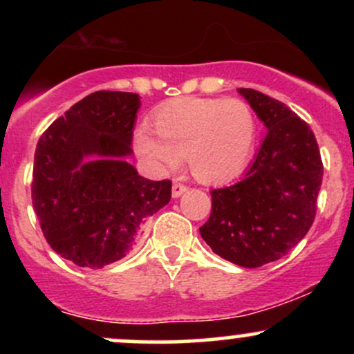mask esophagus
Returning a JSON list of instances; mask_svg holds the SVG:
<instances>
[{
  "label": "esophagus",
  "mask_w": 354,
  "mask_h": 354,
  "mask_svg": "<svg viewBox=\"0 0 354 354\" xmlns=\"http://www.w3.org/2000/svg\"><path fill=\"white\" fill-rule=\"evenodd\" d=\"M186 191H188V186L181 185V183H174L173 189H171V194H173V198H180L181 194L186 193Z\"/></svg>",
  "instance_id": "obj_1"
}]
</instances>
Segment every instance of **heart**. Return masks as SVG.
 I'll list each match as a JSON object with an SVG mask.
<instances>
[{"mask_svg": "<svg viewBox=\"0 0 354 354\" xmlns=\"http://www.w3.org/2000/svg\"><path fill=\"white\" fill-rule=\"evenodd\" d=\"M153 126L160 140L138 131V153L163 169L176 168L186 158L193 176L203 183L230 180L254 146V115L241 100L171 101L154 115Z\"/></svg>", "mask_w": 354, "mask_h": 354, "instance_id": "1", "label": "heart"}]
</instances>
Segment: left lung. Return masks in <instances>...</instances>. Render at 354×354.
<instances>
[{
  "mask_svg": "<svg viewBox=\"0 0 354 354\" xmlns=\"http://www.w3.org/2000/svg\"><path fill=\"white\" fill-rule=\"evenodd\" d=\"M238 93L268 133L245 176L211 191V214L200 233L213 253L258 268L281 258L310 231L323 163L311 128L286 104L256 89Z\"/></svg>",
  "mask_w": 354,
  "mask_h": 354,
  "instance_id": "1",
  "label": "left lung"
}]
</instances>
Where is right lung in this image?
<instances>
[{
    "label": "right lung",
    "instance_id": "1",
    "mask_svg": "<svg viewBox=\"0 0 354 354\" xmlns=\"http://www.w3.org/2000/svg\"><path fill=\"white\" fill-rule=\"evenodd\" d=\"M140 106L135 93H91L36 146L35 213L48 245L76 266L124 258L146 219L171 200V181L146 180L126 161Z\"/></svg>",
    "mask_w": 354,
    "mask_h": 354
}]
</instances>
